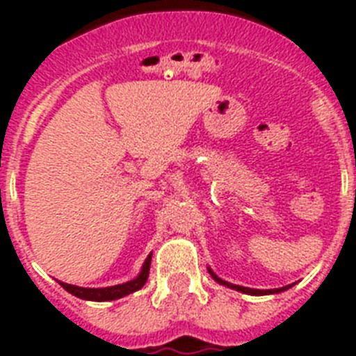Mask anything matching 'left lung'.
Listing matches in <instances>:
<instances>
[{"label":"left lung","instance_id":"8db88e82","mask_svg":"<svg viewBox=\"0 0 356 356\" xmlns=\"http://www.w3.org/2000/svg\"><path fill=\"white\" fill-rule=\"evenodd\" d=\"M209 273L212 275V278L216 280L217 284L225 285V287H229L234 289V291H238V292H244V294H251V296H264V294H278V292H284L287 291V289H291L292 285H285V287L282 289H269V291H260V289H250V287H241V285H234V284H228V282H225V280H221L219 276L216 275V273L212 271L209 267Z\"/></svg>","mask_w":356,"mask_h":356}]
</instances>
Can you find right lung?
I'll list each match as a JSON object with an SVG mask.
<instances>
[{
    "mask_svg": "<svg viewBox=\"0 0 356 356\" xmlns=\"http://www.w3.org/2000/svg\"><path fill=\"white\" fill-rule=\"evenodd\" d=\"M149 266H151V253L147 254L146 262H144L143 269H140L139 276L127 284L121 285H112V287H105V289H85V287H76V285H69L64 284V282H58L69 294L76 296L80 300H89V301H112V300H119L122 296H128L131 292L139 291V289L144 287L146 284L147 276H149Z\"/></svg>",
    "mask_w": 356,
    "mask_h": 356,
    "instance_id": "obj_1",
    "label": "right lung"
}]
</instances>
